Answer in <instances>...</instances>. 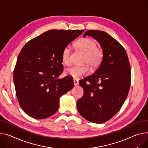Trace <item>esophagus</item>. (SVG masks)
I'll return each instance as SVG.
<instances>
[{
	"instance_id": "esophagus-1",
	"label": "esophagus",
	"mask_w": 148,
	"mask_h": 148,
	"mask_svg": "<svg viewBox=\"0 0 148 148\" xmlns=\"http://www.w3.org/2000/svg\"><path fill=\"white\" fill-rule=\"evenodd\" d=\"M73 82H74V86H77L78 84V80H77V79H74Z\"/></svg>"
}]
</instances>
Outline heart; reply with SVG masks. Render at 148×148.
Here are the masks:
<instances>
[{"mask_svg": "<svg viewBox=\"0 0 148 148\" xmlns=\"http://www.w3.org/2000/svg\"><path fill=\"white\" fill-rule=\"evenodd\" d=\"M75 46L85 53L83 64H87L92 69H96L101 65L104 58L103 50L99 47L95 40L84 38L78 40ZM71 50L66 47L64 48L61 53V62L65 65H69L70 61ZM89 72L88 66L87 65L82 66H73L66 69L65 73L71 78L77 79L80 77L87 75Z\"/></svg>", "mask_w": 148, "mask_h": 148, "instance_id": "1", "label": "heart"}]
</instances>
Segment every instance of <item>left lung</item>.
<instances>
[{
  "label": "left lung",
  "mask_w": 148,
  "mask_h": 148,
  "mask_svg": "<svg viewBox=\"0 0 148 148\" xmlns=\"http://www.w3.org/2000/svg\"><path fill=\"white\" fill-rule=\"evenodd\" d=\"M87 35L96 39L104 52L102 63L93 74L79 80L84 90L77 100V110L91 122L103 123L121 109L128 95L131 70L126 51L117 40L107 33L89 30Z\"/></svg>",
  "instance_id": "8db88e82"
}]
</instances>
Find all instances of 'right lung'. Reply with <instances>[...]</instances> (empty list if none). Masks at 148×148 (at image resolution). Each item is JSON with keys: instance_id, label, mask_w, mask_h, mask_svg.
<instances>
[{"instance_id": "1", "label": "right lung", "mask_w": 148, "mask_h": 148, "mask_svg": "<svg viewBox=\"0 0 148 148\" xmlns=\"http://www.w3.org/2000/svg\"><path fill=\"white\" fill-rule=\"evenodd\" d=\"M84 30L52 29L31 39L21 51L13 71L16 95L24 112L37 119L55 114L61 96L71 90V77L63 71L61 53Z\"/></svg>"}]
</instances>
